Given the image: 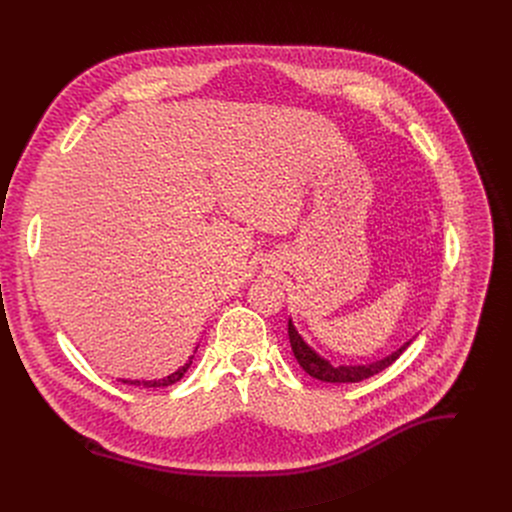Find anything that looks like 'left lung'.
<instances>
[{
	"instance_id": "obj_1",
	"label": "left lung",
	"mask_w": 512,
	"mask_h": 512,
	"mask_svg": "<svg viewBox=\"0 0 512 512\" xmlns=\"http://www.w3.org/2000/svg\"><path fill=\"white\" fill-rule=\"evenodd\" d=\"M287 334H289L291 350H294V356L298 358L300 367L310 377H314L318 381H324V383H358V381L369 379V377L385 371L387 367H391V364L409 346V342H405L399 350H395L393 354H389V356H385L381 360H375V362H369V364H354V367H352V364H330L326 358L316 354L304 342V338L298 334V330L294 328V324H291V320L287 322Z\"/></svg>"
}]
</instances>
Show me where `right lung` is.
<instances>
[{"label":"right lung","mask_w":512,"mask_h":512,"mask_svg":"<svg viewBox=\"0 0 512 512\" xmlns=\"http://www.w3.org/2000/svg\"><path fill=\"white\" fill-rule=\"evenodd\" d=\"M192 364V356L190 360L184 364L182 369H178L176 373H172L170 377H164V379H156V381H129V379H119L121 383L125 385H135V387H168V385H174L176 381H180L184 377V373L188 371V367Z\"/></svg>","instance_id":"add662e5"}]
</instances>
